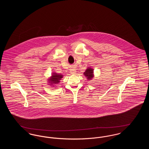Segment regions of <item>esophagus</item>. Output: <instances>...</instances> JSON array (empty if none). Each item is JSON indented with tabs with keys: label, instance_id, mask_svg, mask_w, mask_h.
I'll return each mask as SVG.
<instances>
[{
	"label": "esophagus",
	"instance_id": "1",
	"mask_svg": "<svg viewBox=\"0 0 149 149\" xmlns=\"http://www.w3.org/2000/svg\"><path fill=\"white\" fill-rule=\"evenodd\" d=\"M70 72H71V74H75L76 72V70L74 68H72V69H71Z\"/></svg>",
	"mask_w": 149,
	"mask_h": 149
}]
</instances>
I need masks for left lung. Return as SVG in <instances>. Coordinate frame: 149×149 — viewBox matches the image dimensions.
Instances as JSON below:
<instances>
[{
    "mask_svg": "<svg viewBox=\"0 0 149 149\" xmlns=\"http://www.w3.org/2000/svg\"><path fill=\"white\" fill-rule=\"evenodd\" d=\"M93 69L91 68H88L86 69L85 72H84V75H85V77L87 78L88 80H91L93 77H94V72H93Z\"/></svg>",
    "mask_w": 149,
    "mask_h": 149,
    "instance_id": "1",
    "label": "left lung"
}]
</instances>
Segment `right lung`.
Instances as JSON below:
<instances>
[{
  "instance_id": "add662e5",
  "label": "right lung",
  "mask_w": 149,
  "mask_h": 149,
  "mask_svg": "<svg viewBox=\"0 0 149 149\" xmlns=\"http://www.w3.org/2000/svg\"><path fill=\"white\" fill-rule=\"evenodd\" d=\"M63 77V75L61 74H57L55 72L52 73L51 77L49 79V80H47L48 82H49V83H50L49 84L51 85V86L57 85Z\"/></svg>"
}]
</instances>
